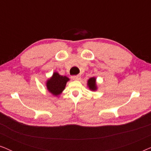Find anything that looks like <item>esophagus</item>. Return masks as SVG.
<instances>
[{
	"mask_svg": "<svg viewBox=\"0 0 151 151\" xmlns=\"http://www.w3.org/2000/svg\"><path fill=\"white\" fill-rule=\"evenodd\" d=\"M71 79L73 80H80V79H81V76H80V75L71 76Z\"/></svg>",
	"mask_w": 151,
	"mask_h": 151,
	"instance_id": "obj_1",
	"label": "esophagus"
}]
</instances>
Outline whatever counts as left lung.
I'll use <instances>...</instances> for the list:
<instances>
[{
  "mask_svg": "<svg viewBox=\"0 0 151 151\" xmlns=\"http://www.w3.org/2000/svg\"><path fill=\"white\" fill-rule=\"evenodd\" d=\"M87 86L91 91H97V89H98V86H97L96 84V78L95 77L89 78L87 81Z\"/></svg>",
  "mask_w": 151,
  "mask_h": 151,
  "instance_id": "obj_1",
  "label": "left lung"
}]
</instances>
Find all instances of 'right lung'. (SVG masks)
I'll use <instances>...</instances> for the list:
<instances>
[{
	"instance_id": "add662e5",
	"label": "right lung",
	"mask_w": 151,
	"mask_h": 151,
	"mask_svg": "<svg viewBox=\"0 0 151 151\" xmlns=\"http://www.w3.org/2000/svg\"><path fill=\"white\" fill-rule=\"evenodd\" d=\"M68 81H69V78L67 76H61L58 72H54L52 76L47 80V88L53 96L57 97L65 90Z\"/></svg>"
}]
</instances>
